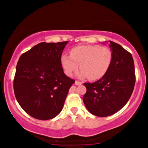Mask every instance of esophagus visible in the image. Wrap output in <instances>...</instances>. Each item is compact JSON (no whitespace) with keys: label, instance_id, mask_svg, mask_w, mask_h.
Segmentation results:
<instances>
[{"label":"esophagus","instance_id":"1","mask_svg":"<svg viewBox=\"0 0 148 148\" xmlns=\"http://www.w3.org/2000/svg\"><path fill=\"white\" fill-rule=\"evenodd\" d=\"M82 84V82H81L75 81V84H76V85H81Z\"/></svg>","mask_w":148,"mask_h":148}]
</instances>
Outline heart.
Masks as SVG:
<instances>
[{"instance_id": "obj_1", "label": "heart", "mask_w": 148, "mask_h": 148, "mask_svg": "<svg viewBox=\"0 0 148 148\" xmlns=\"http://www.w3.org/2000/svg\"><path fill=\"white\" fill-rule=\"evenodd\" d=\"M112 51L110 48L99 45H79L73 48L68 55L61 56V64L64 73L71 76L79 65L77 73L79 77H88L90 80L102 78L108 71L112 62Z\"/></svg>"}]
</instances>
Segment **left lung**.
<instances>
[{
	"mask_svg": "<svg viewBox=\"0 0 148 148\" xmlns=\"http://www.w3.org/2000/svg\"><path fill=\"white\" fill-rule=\"evenodd\" d=\"M109 42L113 58L108 71L100 79L84 84L87 92L83 102L89 112L99 117L121 110L130 100L135 84L132 56L119 44Z\"/></svg>",
	"mask_w": 148,
	"mask_h": 148,
	"instance_id": "obj_1",
	"label": "left lung"
}]
</instances>
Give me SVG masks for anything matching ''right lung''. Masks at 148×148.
<instances>
[{"instance_id": "right-lung-1", "label": "right lung", "mask_w": 148, "mask_h": 148, "mask_svg": "<svg viewBox=\"0 0 148 148\" xmlns=\"http://www.w3.org/2000/svg\"><path fill=\"white\" fill-rule=\"evenodd\" d=\"M69 41L40 42L20 56L14 90L23 110L32 117L48 120L60 114L74 80L67 77L61 57Z\"/></svg>"}]
</instances>
